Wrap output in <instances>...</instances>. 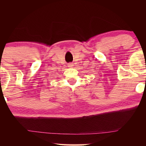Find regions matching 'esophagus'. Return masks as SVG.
Returning a JSON list of instances; mask_svg holds the SVG:
<instances>
[{"label":"esophagus","instance_id":"obj_1","mask_svg":"<svg viewBox=\"0 0 146 146\" xmlns=\"http://www.w3.org/2000/svg\"><path fill=\"white\" fill-rule=\"evenodd\" d=\"M73 63H69V64H68V67L69 68H73Z\"/></svg>","mask_w":146,"mask_h":146}]
</instances>
